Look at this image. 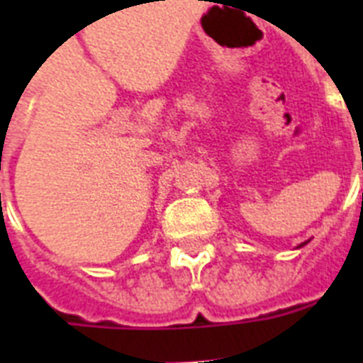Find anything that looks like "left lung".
I'll return each instance as SVG.
<instances>
[{
	"label": "left lung",
	"instance_id": "obj_1",
	"mask_svg": "<svg viewBox=\"0 0 363 363\" xmlns=\"http://www.w3.org/2000/svg\"><path fill=\"white\" fill-rule=\"evenodd\" d=\"M303 245H307V242H301V245H299V247H303Z\"/></svg>",
	"mask_w": 363,
	"mask_h": 363
}]
</instances>
